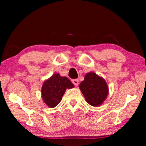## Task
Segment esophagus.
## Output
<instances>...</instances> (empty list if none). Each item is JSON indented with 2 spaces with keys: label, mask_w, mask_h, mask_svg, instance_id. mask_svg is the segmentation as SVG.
<instances>
[{
  "label": "esophagus",
  "mask_w": 146,
  "mask_h": 146,
  "mask_svg": "<svg viewBox=\"0 0 146 146\" xmlns=\"http://www.w3.org/2000/svg\"><path fill=\"white\" fill-rule=\"evenodd\" d=\"M72 82L75 86H77L78 85V79H75V80H73Z\"/></svg>",
  "instance_id": "esophagus-1"
}]
</instances>
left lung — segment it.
Instances as JSON below:
<instances>
[{
	"label": "left lung",
	"mask_w": 146,
	"mask_h": 146,
	"mask_svg": "<svg viewBox=\"0 0 146 146\" xmlns=\"http://www.w3.org/2000/svg\"><path fill=\"white\" fill-rule=\"evenodd\" d=\"M79 88L89 104L98 107L106 100L109 93V88L106 80L95 73H88Z\"/></svg>",
	"instance_id": "8db88e82"
}]
</instances>
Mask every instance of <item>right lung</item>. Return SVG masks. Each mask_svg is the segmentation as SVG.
<instances>
[{
	"instance_id": "obj_1",
	"label": "right lung",
	"mask_w": 146,
	"mask_h": 146,
	"mask_svg": "<svg viewBox=\"0 0 146 146\" xmlns=\"http://www.w3.org/2000/svg\"><path fill=\"white\" fill-rule=\"evenodd\" d=\"M74 87L67 77L55 73L44 80L41 89L42 98L49 108H53L60 102L66 89Z\"/></svg>"
}]
</instances>
